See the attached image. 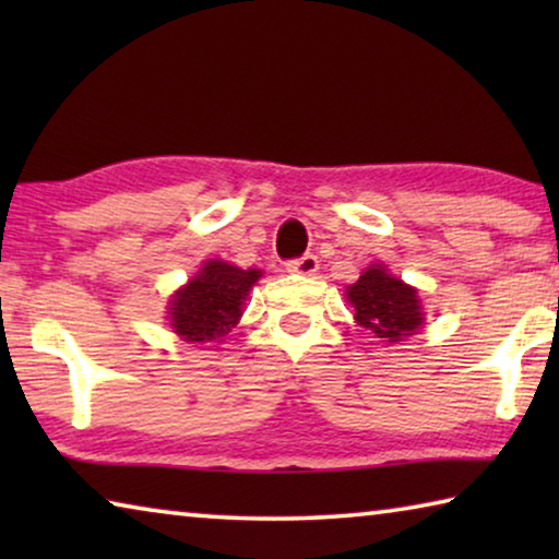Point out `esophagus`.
Instances as JSON below:
<instances>
[{"label": "esophagus", "mask_w": 559, "mask_h": 559, "mask_svg": "<svg viewBox=\"0 0 559 559\" xmlns=\"http://www.w3.org/2000/svg\"><path fill=\"white\" fill-rule=\"evenodd\" d=\"M288 271L300 273V276H313V273L318 271V259L313 257V253H306V257L288 261Z\"/></svg>", "instance_id": "34e87169"}]
</instances>
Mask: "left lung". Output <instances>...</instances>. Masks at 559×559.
<instances>
[{
	"label": "left lung",
	"mask_w": 559,
	"mask_h": 559,
	"mask_svg": "<svg viewBox=\"0 0 559 559\" xmlns=\"http://www.w3.org/2000/svg\"><path fill=\"white\" fill-rule=\"evenodd\" d=\"M345 298L355 308L357 325L370 330L382 343H402L424 323L419 293L394 278L382 263L362 271L357 283L345 290Z\"/></svg>",
	"instance_id": "obj_1"
}]
</instances>
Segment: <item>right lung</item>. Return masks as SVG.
<instances>
[{
  "label": "right lung",
  "instance_id": "right-lung-1",
  "mask_svg": "<svg viewBox=\"0 0 559 559\" xmlns=\"http://www.w3.org/2000/svg\"><path fill=\"white\" fill-rule=\"evenodd\" d=\"M259 278V269L243 271L219 259L206 261L197 276L169 298V325L185 343H222L239 323L243 300Z\"/></svg>",
  "mask_w": 559,
  "mask_h": 559
}]
</instances>
